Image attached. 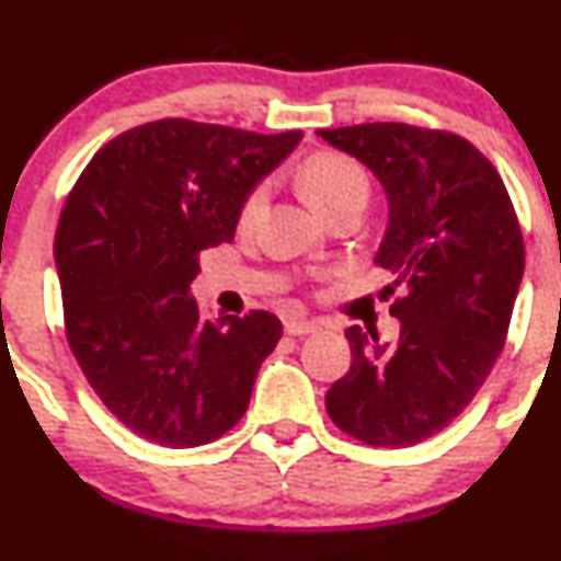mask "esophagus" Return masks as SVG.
Listing matches in <instances>:
<instances>
[{
    "label": "esophagus",
    "mask_w": 561,
    "mask_h": 561,
    "mask_svg": "<svg viewBox=\"0 0 561 561\" xmlns=\"http://www.w3.org/2000/svg\"><path fill=\"white\" fill-rule=\"evenodd\" d=\"M285 331L290 333V336H307V333H314L317 331V322H312V320H298V317H290V320L285 322Z\"/></svg>",
    "instance_id": "obj_1"
}]
</instances>
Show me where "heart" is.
Returning <instances> with one entry per match:
<instances>
[{"label": "heart", "instance_id": "1", "mask_svg": "<svg viewBox=\"0 0 561 561\" xmlns=\"http://www.w3.org/2000/svg\"><path fill=\"white\" fill-rule=\"evenodd\" d=\"M298 181H301L307 201L322 217L347 206L364 208L371 192L369 173L364 171V165L353 157L339 154V151H317V154L309 157L301 165ZM265 192H268L265 184H257L249 192L244 206H241V225H249L257 217L265 203Z\"/></svg>", "mask_w": 561, "mask_h": 561}]
</instances>
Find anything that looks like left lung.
I'll return each mask as SVG.
<instances>
[{"mask_svg":"<svg viewBox=\"0 0 561 561\" xmlns=\"http://www.w3.org/2000/svg\"><path fill=\"white\" fill-rule=\"evenodd\" d=\"M364 162L388 197L375 263L401 287L399 342L347 328L353 364L325 393L331 421L377 448L443 432L489 377L524 276V239L500 173L469 140L375 122L317 129Z\"/></svg>","mask_w":561,"mask_h":561,"instance_id":"8db88e82","label":"left lung"}]
</instances>
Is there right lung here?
Returning a JSON list of instances; mask_svg holds the SVG:
<instances>
[{
	"label": "right lung",
	"mask_w": 561,
	"mask_h": 561,
	"mask_svg": "<svg viewBox=\"0 0 561 561\" xmlns=\"http://www.w3.org/2000/svg\"><path fill=\"white\" fill-rule=\"evenodd\" d=\"M301 138L162 118L105 144L72 186L54 241L67 342L144 439L197 448L247 412L279 317L206 320L190 285L203 249L233 241L247 195Z\"/></svg>",
	"instance_id": "add662e5"
}]
</instances>
